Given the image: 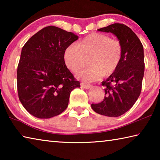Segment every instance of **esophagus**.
<instances>
[{
	"label": "esophagus",
	"instance_id": "esophagus-1",
	"mask_svg": "<svg viewBox=\"0 0 160 160\" xmlns=\"http://www.w3.org/2000/svg\"><path fill=\"white\" fill-rule=\"evenodd\" d=\"M80 86L82 87V88H85V89H89V88H91L92 85H90V84H86V83H84V82H81Z\"/></svg>",
	"mask_w": 160,
	"mask_h": 160
}]
</instances>
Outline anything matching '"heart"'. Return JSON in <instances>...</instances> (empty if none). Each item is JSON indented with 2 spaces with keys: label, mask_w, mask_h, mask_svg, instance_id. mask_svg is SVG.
I'll return each mask as SVG.
<instances>
[{
  "label": "heart",
  "mask_w": 160,
  "mask_h": 160,
  "mask_svg": "<svg viewBox=\"0 0 160 160\" xmlns=\"http://www.w3.org/2000/svg\"><path fill=\"white\" fill-rule=\"evenodd\" d=\"M121 42L109 35L92 33L77 44H72L63 52L64 63L70 71L79 72L85 66L87 60L90 67L78 74L85 81H95L102 76L108 77L118 68L123 58Z\"/></svg>",
  "instance_id": "heart-1"
}]
</instances>
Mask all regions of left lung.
<instances>
[{
  "label": "left lung",
  "instance_id": "left-lung-1",
  "mask_svg": "<svg viewBox=\"0 0 160 160\" xmlns=\"http://www.w3.org/2000/svg\"><path fill=\"white\" fill-rule=\"evenodd\" d=\"M98 31L116 35L123 53L118 68L102 83L105 88L103 101L91 107L99 114L117 117L133 106L141 92L145 71L143 47L137 35L123 24L114 23Z\"/></svg>",
  "mask_w": 160,
  "mask_h": 160
}]
</instances>
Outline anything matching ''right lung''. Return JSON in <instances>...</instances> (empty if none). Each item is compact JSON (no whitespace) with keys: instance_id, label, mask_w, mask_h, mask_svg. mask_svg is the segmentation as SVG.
<instances>
[{"instance_id":"right-lung-1","label":"right lung","mask_w":160,"mask_h":160,"mask_svg":"<svg viewBox=\"0 0 160 160\" xmlns=\"http://www.w3.org/2000/svg\"><path fill=\"white\" fill-rule=\"evenodd\" d=\"M77 35L48 26L29 39L22 48L17 70L19 99L39 118H49L66 109L70 94L80 83L64 63L66 48Z\"/></svg>"}]
</instances>
